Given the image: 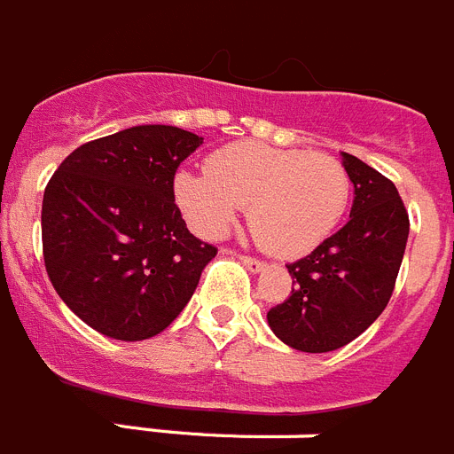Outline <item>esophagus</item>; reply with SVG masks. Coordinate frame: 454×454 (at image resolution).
Listing matches in <instances>:
<instances>
[{"mask_svg": "<svg viewBox=\"0 0 454 454\" xmlns=\"http://www.w3.org/2000/svg\"><path fill=\"white\" fill-rule=\"evenodd\" d=\"M243 262V264L247 266V269L253 270V273H257V270H262L264 269V262H262V259H257V257H247V254H241V257H239Z\"/></svg>", "mask_w": 454, "mask_h": 454, "instance_id": "esophagus-1", "label": "esophagus"}]
</instances>
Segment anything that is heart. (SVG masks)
<instances>
[{
    "instance_id": "b5f03b06",
    "label": "heart",
    "mask_w": 454,
    "mask_h": 454,
    "mask_svg": "<svg viewBox=\"0 0 454 454\" xmlns=\"http://www.w3.org/2000/svg\"><path fill=\"white\" fill-rule=\"evenodd\" d=\"M207 169L174 176V197L190 227L220 239L247 207L254 239L278 257H298L326 241L351 197L347 168L328 153L236 142L215 151Z\"/></svg>"
}]
</instances>
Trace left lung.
Here are the masks:
<instances>
[{"label":"left lung","instance_id":"8db88e82","mask_svg":"<svg viewBox=\"0 0 454 454\" xmlns=\"http://www.w3.org/2000/svg\"><path fill=\"white\" fill-rule=\"evenodd\" d=\"M342 165L356 195L348 223L286 264L292 296L266 315L282 342L308 354L335 351L377 321L409 239V213L393 181L351 153H342Z\"/></svg>","mask_w":454,"mask_h":454}]
</instances>
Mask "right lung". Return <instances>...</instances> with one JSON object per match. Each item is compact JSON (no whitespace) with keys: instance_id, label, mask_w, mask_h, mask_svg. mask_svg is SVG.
<instances>
[{"instance_id":"1","label":"right lung","mask_w":454,"mask_h":454,"mask_svg":"<svg viewBox=\"0 0 454 454\" xmlns=\"http://www.w3.org/2000/svg\"><path fill=\"white\" fill-rule=\"evenodd\" d=\"M204 137L133 126L77 146L43 195V259L68 308L107 338L158 335L195 294L215 247L185 227L174 174Z\"/></svg>"}]
</instances>
